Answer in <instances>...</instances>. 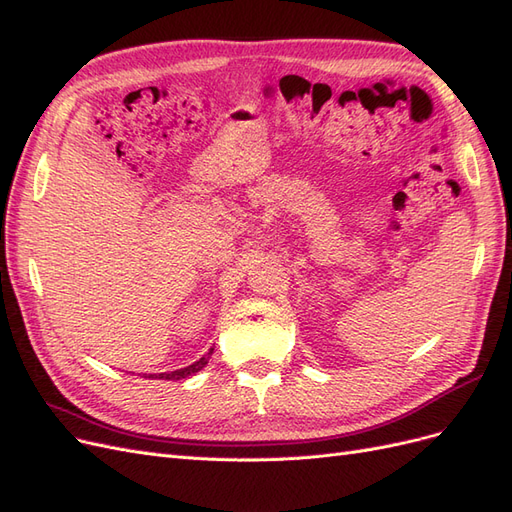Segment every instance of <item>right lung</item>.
<instances>
[{"label": "right lung", "mask_w": 512, "mask_h": 512, "mask_svg": "<svg viewBox=\"0 0 512 512\" xmlns=\"http://www.w3.org/2000/svg\"><path fill=\"white\" fill-rule=\"evenodd\" d=\"M211 352H213V348L207 352V354H203L200 356V359L196 361V363H192V365H188V367H181V369H175V371H170V374H160V376H149V378H160V380H181V378H188V376H194L196 371H200L203 369L207 363H209V359H211Z\"/></svg>", "instance_id": "obj_1"}]
</instances>
